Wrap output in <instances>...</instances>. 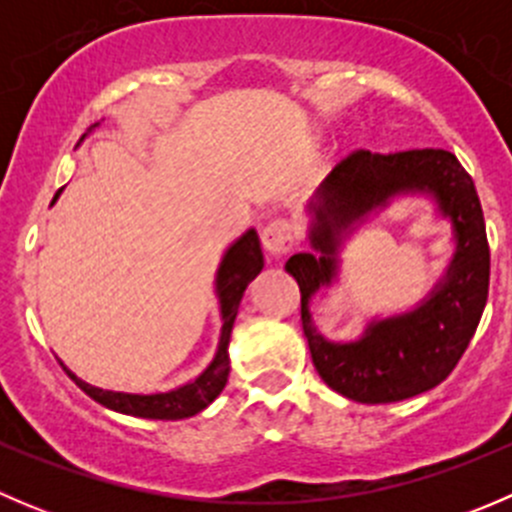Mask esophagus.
Returning <instances> with one entry per match:
<instances>
[{
  "mask_svg": "<svg viewBox=\"0 0 512 512\" xmlns=\"http://www.w3.org/2000/svg\"><path fill=\"white\" fill-rule=\"evenodd\" d=\"M262 245L272 257L287 255L294 247V232L287 220H270L262 230Z\"/></svg>",
  "mask_w": 512,
  "mask_h": 512,
  "instance_id": "esophagus-1",
  "label": "esophagus"
}]
</instances>
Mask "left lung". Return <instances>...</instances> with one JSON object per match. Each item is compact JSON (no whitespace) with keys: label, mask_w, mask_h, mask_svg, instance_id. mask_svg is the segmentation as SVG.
<instances>
[{"label":"left lung","mask_w":512,"mask_h":512,"mask_svg":"<svg viewBox=\"0 0 512 512\" xmlns=\"http://www.w3.org/2000/svg\"><path fill=\"white\" fill-rule=\"evenodd\" d=\"M431 194L452 220L457 252L447 275L418 308L375 320L356 343H329L316 332L308 299L331 286L338 247L369 212L396 194ZM314 252H297L285 270L302 294V329L314 369L329 389L359 404H391L441 384L476 334L488 299L490 250L473 178L441 148L344 158L309 203Z\"/></svg>","instance_id":"1"}]
</instances>
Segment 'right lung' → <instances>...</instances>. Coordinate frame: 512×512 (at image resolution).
Returning a JSON list of instances; mask_svg holds the SVG:
<instances>
[{"mask_svg": "<svg viewBox=\"0 0 512 512\" xmlns=\"http://www.w3.org/2000/svg\"><path fill=\"white\" fill-rule=\"evenodd\" d=\"M61 193V190H59ZM59 193L54 195V200L59 198ZM265 267L260 250V237L255 230H247L245 235L237 237L227 252L223 255V262L218 267V277H215V292L220 299V317H223V329H220V344L218 352H215L213 361L208 364V369L200 376H195L188 384L178 386L173 391H165V394H123V391H103L98 386L86 384L79 376L71 374L69 369L64 371L76 381L81 391L98 401L106 409L118 411V414L126 416H138V418H158V421H178V418H190L200 414L203 409H208L215 399L220 396V391L225 389L227 374H230V356H227V344H230L232 324H235L237 307H240V299L245 294L247 285L255 280L257 275Z\"/></svg>", "mask_w": 512, "mask_h": 512, "instance_id": "add662e5", "label": "right lung"}]
</instances>
